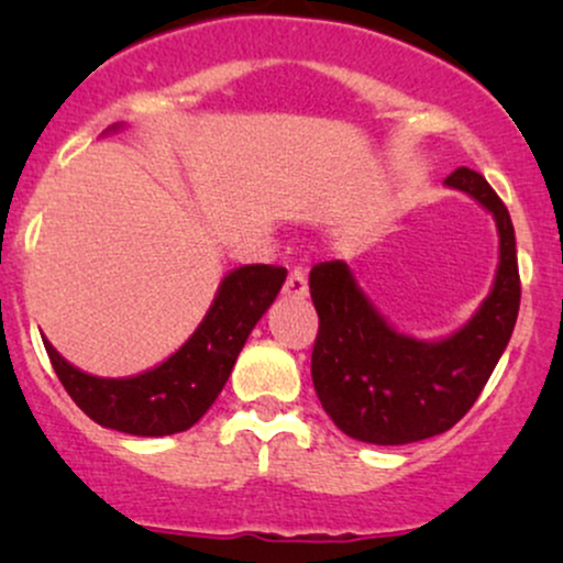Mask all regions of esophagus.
<instances>
[{
  "label": "esophagus",
  "mask_w": 563,
  "mask_h": 563,
  "mask_svg": "<svg viewBox=\"0 0 563 563\" xmlns=\"http://www.w3.org/2000/svg\"><path fill=\"white\" fill-rule=\"evenodd\" d=\"M283 294H286L288 299H303V296H307V277H303L299 267H294L288 273V280H286V286H283Z\"/></svg>",
  "instance_id": "obj_1"
}]
</instances>
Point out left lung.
Here are the masks:
<instances>
[{"instance_id": "1", "label": "left lung", "mask_w": 563, "mask_h": 563, "mask_svg": "<svg viewBox=\"0 0 563 563\" xmlns=\"http://www.w3.org/2000/svg\"><path fill=\"white\" fill-rule=\"evenodd\" d=\"M444 185L479 200L500 235L495 286L461 331L442 341H418L380 318L344 262H320L309 273L320 318L312 349L314 391L333 423L360 442L407 444L452 429L479 399L519 318L521 280L506 203L466 166Z\"/></svg>"}]
</instances>
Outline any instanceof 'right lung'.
<instances>
[{
    "mask_svg": "<svg viewBox=\"0 0 563 563\" xmlns=\"http://www.w3.org/2000/svg\"><path fill=\"white\" fill-rule=\"evenodd\" d=\"M286 267L245 264L224 275L214 303L166 363L132 378H97L79 371L44 339L57 378L76 405L106 429L134 437L187 431L214 405L238 354L286 283Z\"/></svg>",
    "mask_w": 563,
    "mask_h": 563,
    "instance_id": "right-lung-1",
    "label": "right lung"
}]
</instances>
